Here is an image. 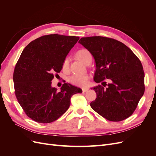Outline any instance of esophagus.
Returning a JSON list of instances; mask_svg holds the SVG:
<instances>
[{
  "mask_svg": "<svg viewBox=\"0 0 156 156\" xmlns=\"http://www.w3.org/2000/svg\"><path fill=\"white\" fill-rule=\"evenodd\" d=\"M82 90H83V92H87L88 90V88H84L82 89Z\"/></svg>",
  "mask_w": 156,
  "mask_h": 156,
  "instance_id": "1",
  "label": "esophagus"
}]
</instances>
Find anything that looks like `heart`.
I'll use <instances>...</instances> for the list:
<instances>
[{"mask_svg":"<svg viewBox=\"0 0 156 156\" xmlns=\"http://www.w3.org/2000/svg\"><path fill=\"white\" fill-rule=\"evenodd\" d=\"M75 56L77 59L81 60L83 63L86 64L87 61L92 58V55L90 52L87 49H80L77 51ZM69 68V58H66L62 64V69L67 70ZM90 77L88 75H73L69 78V81L73 85L77 87H86L89 81Z\"/></svg>","mask_w":156,"mask_h":156,"instance_id":"b5f03b06","label":"heart"}]
</instances>
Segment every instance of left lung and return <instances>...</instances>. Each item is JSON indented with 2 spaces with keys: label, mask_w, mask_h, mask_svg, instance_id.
Segmentation results:
<instances>
[{
  "label": "left lung",
  "mask_w": 156,
  "mask_h": 156,
  "mask_svg": "<svg viewBox=\"0 0 156 156\" xmlns=\"http://www.w3.org/2000/svg\"><path fill=\"white\" fill-rule=\"evenodd\" d=\"M79 43L94 56V80L101 85L94 87L96 99L90 103L94 111L107 120L120 122L133 114L144 92L142 64L133 51L110 37H81ZM108 78L110 83L104 81Z\"/></svg>",
  "instance_id": "left-lung-1"
}]
</instances>
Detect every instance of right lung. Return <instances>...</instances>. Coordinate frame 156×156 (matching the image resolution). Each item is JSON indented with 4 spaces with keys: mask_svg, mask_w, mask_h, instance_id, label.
<instances>
[{
    "mask_svg": "<svg viewBox=\"0 0 156 156\" xmlns=\"http://www.w3.org/2000/svg\"><path fill=\"white\" fill-rule=\"evenodd\" d=\"M79 37L49 34L32 41L23 51L14 69L17 100L25 114L38 123L57 120L70 105L73 94L82 90L64 83L60 90L51 87L67 55Z\"/></svg>",
    "mask_w": 156,
    "mask_h": 156,
    "instance_id": "obj_1",
    "label": "right lung"
}]
</instances>
